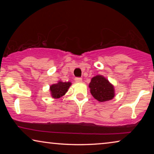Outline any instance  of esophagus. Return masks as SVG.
Segmentation results:
<instances>
[{
	"instance_id": "esophagus-1",
	"label": "esophagus",
	"mask_w": 154,
	"mask_h": 154,
	"mask_svg": "<svg viewBox=\"0 0 154 154\" xmlns=\"http://www.w3.org/2000/svg\"><path fill=\"white\" fill-rule=\"evenodd\" d=\"M75 81L76 82V83H81V82H82V79L80 77H76L75 79Z\"/></svg>"
}]
</instances>
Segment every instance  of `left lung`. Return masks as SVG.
<instances>
[{"label": "left lung", "instance_id": "8db88e82", "mask_svg": "<svg viewBox=\"0 0 154 154\" xmlns=\"http://www.w3.org/2000/svg\"><path fill=\"white\" fill-rule=\"evenodd\" d=\"M89 87L92 95L99 102L111 100L114 97L113 86L102 75H98L92 78Z\"/></svg>", "mask_w": 154, "mask_h": 154}]
</instances>
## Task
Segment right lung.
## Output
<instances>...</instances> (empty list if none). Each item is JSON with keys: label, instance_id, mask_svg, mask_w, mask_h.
I'll list each match as a JSON object with an SVG mask.
<instances>
[{"label": "right lung", "instance_id": "right-lung-1", "mask_svg": "<svg viewBox=\"0 0 154 154\" xmlns=\"http://www.w3.org/2000/svg\"><path fill=\"white\" fill-rule=\"evenodd\" d=\"M71 85L70 82H58V83L54 84L50 86V91L52 97L60 98L66 93L68 90L69 86Z\"/></svg>", "mask_w": 154, "mask_h": 154}]
</instances>
